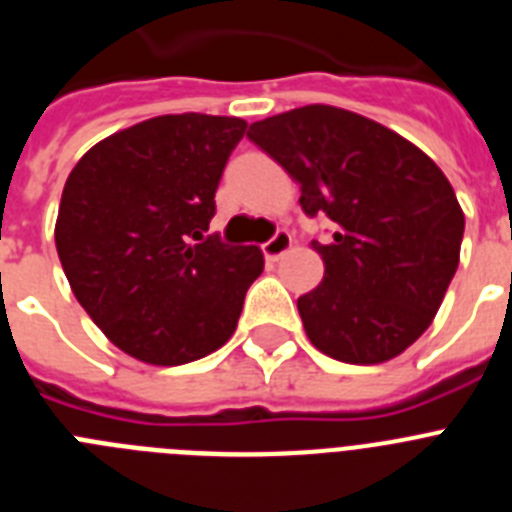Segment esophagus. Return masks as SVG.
<instances>
[{
	"mask_svg": "<svg viewBox=\"0 0 512 512\" xmlns=\"http://www.w3.org/2000/svg\"><path fill=\"white\" fill-rule=\"evenodd\" d=\"M289 248H292V235H289L287 230H277V233L271 235L269 241L261 246V251H264L266 261H279Z\"/></svg>",
	"mask_w": 512,
	"mask_h": 512,
	"instance_id": "34e87169",
	"label": "esophagus"
}]
</instances>
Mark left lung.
Wrapping results in <instances>:
<instances>
[{
    "mask_svg": "<svg viewBox=\"0 0 512 512\" xmlns=\"http://www.w3.org/2000/svg\"><path fill=\"white\" fill-rule=\"evenodd\" d=\"M248 138L300 184L323 282L297 300L310 343L346 364H382L436 318L459 266L464 212L410 140L356 112L307 104L253 122Z\"/></svg>",
    "mask_w": 512,
    "mask_h": 512,
    "instance_id": "1",
    "label": "left lung"
}]
</instances>
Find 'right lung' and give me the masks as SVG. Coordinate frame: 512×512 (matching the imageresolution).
Returning <instances> with one entry per match:
<instances>
[{"label": "right lung", "instance_id": "1", "mask_svg": "<svg viewBox=\"0 0 512 512\" xmlns=\"http://www.w3.org/2000/svg\"><path fill=\"white\" fill-rule=\"evenodd\" d=\"M241 117L161 115L99 140L66 179L56 248L76 300L146 364L202 359L233 336L256 246L205 235Z\"/></svg>", "mask_w": 512, "mask_h": 512}]
</instances>
